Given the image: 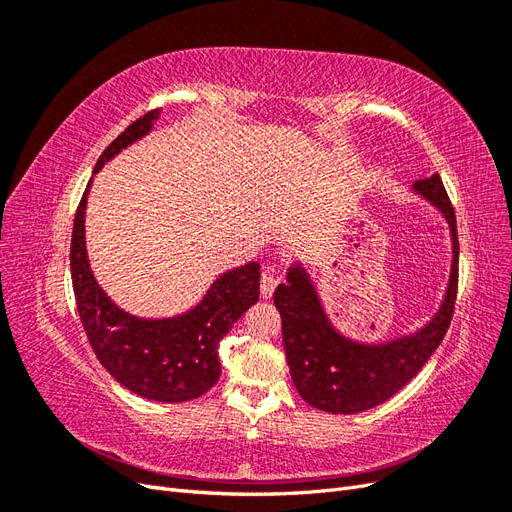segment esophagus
Instances as JSON below:
<instances>
[{
  "label": "esophagus",
  "mask_w": 512,
  "mask_h": 512,
  "mask_svg": "<svg viewBox=\"0 0 512 512\" xmlns=\"http://www.w3.org/2000/svg\"><path fill=\"white\" fill-rule=\"evenodd\" d=\"M275 286H277L275 275L269 269L262 271V277H260V294H262V299H271Z\"/></svg>",
  "instance_id": "obj_1"
}]
</instances>
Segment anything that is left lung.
I'll return each mask as SVG.
<instances>
[{"label": "left lung", "instance_id": "left-lung-1", "mask_svg": "<svg viewBox=\"0 0 512 512\" xmlns=\"http://www.w3.org/2000/svg\"><path fill=\"white\" fill-rule=\"evenodd\" d=\"M410 192L442 213L451 237V269L442 301L421 327L376 342L339 331L303 260L292 262L286 284L273 292L290 376L309 406L331 414H356L384 404L421 371L451 324L459 265L455 211L438 173L414 181Z\"/></svg>", "mask_w": 512, "mask_h": 512}]
</instances>
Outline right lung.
Here are the masks:
<instances>
[{"instance_id": "1", "label": "right lung", "mask_w": 512, "mask_h": 512, "mask_svg": "<svg viewBox=\"0 0 512 512\" xmlns=\"http://www.w3.org/2000/svg\"><path fill=\"white\" fill-rule=\"evenodd\" d=\"M160 119L151 111L136 119L104 149L94 175L115 156L141 141ZM89 179L76 209L70 269L79 316L98 361L119 384L138 397L179 404L205 395L218 382L220 339L260 297V265L247 262L222 273L194 307L166 318H143L119 307L98 284L85 241Z\"/></svg>"}]
</instances>
